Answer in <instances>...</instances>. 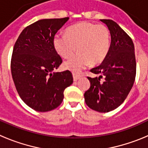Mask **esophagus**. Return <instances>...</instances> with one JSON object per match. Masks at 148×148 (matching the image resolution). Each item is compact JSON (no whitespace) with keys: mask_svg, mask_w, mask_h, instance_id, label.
Returning <instances> with one entry per match:
<instances>
[{"mask_svg":"<svg viewBox=\"0 0 148 148\" xmlns=\"http://www.w3.org/2000/svg\"><path fill=\"white\" fill-rule=\"evenodd\" d=\"M73 81H74V82H76L78 78L81 77L79 75H76V74H75V73H73Z\"/></svg>","mask_w":148,"mask_h":148,"instance_id":"obj_1","label":"esophagus"}]
</instances>
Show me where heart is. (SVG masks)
<instances>
[{"label":"heart","mask_w":148,"mask_h":148,"mask_svg":"<svg viewBox=\"0 0 148 148\" xmlns=\"http://www.w3.org/2000/svg\"><path fill=\"white\" fill-rule=\"evenodd\" d=\"M53 46L64 58H70L65 67L73 72H80L89 64L97 65L106 58L110 47V34L102 23L81 21L66 29V34H56Z\"/></svg>","instance_id":"heart-1"}]
</instances>
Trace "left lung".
<instances>
[{
  "instance_id": "left-lung-1",
  "label": "left lung",
  "mask_w": 148,
  "mask_h": 148,
  "mask_svg": "<svg viewBox=\"0 0 148 148\" xmlns=\"http://www.w3.org/2000/svg\"><path fill=\"white\" fill-rule=\"evenodd\" d=\"M100 21L110 30V47L102 63L90 70L99 77H87L90 87L84 92V99L93 110L108 113L119 107L126 99L135 81L136 63L134 44L130 36L113 21Z\"/></svg>"
}]
</instances>
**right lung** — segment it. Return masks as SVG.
<instances>
[{"mask_svg":"<svg viewBox=\"0 0 148 148\" xmlns=\"http://www.w3.org/2000/svg\"><path fill=\"white\" fill-rule=\"evenodd\" d=\"M69 18L39 20L26 27L12 51L11 72L21 99L38 112L56 109L73 82L69 70L54 73L62 63L53 38Z\"/></svg>","mask_w":148,"mask_h":148,"instance_id":"1","label":"right lung"}]
</instances>
